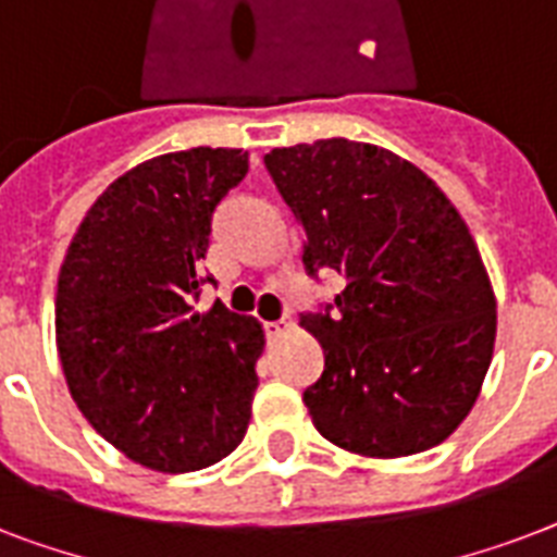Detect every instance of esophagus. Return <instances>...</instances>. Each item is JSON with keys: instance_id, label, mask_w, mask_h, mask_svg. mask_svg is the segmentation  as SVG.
<instances>
[{"instance_id": "obj_1", "label": "esophagus", "mask_w": 557, "mask_h": 557, "mask_svg": "<svg viewBox=\"0 0 557 557\" xmlns=\"http://www.w3.org/2000/svg\"><path fill=\"white\" fill-rule=\"evenodd\" d=\"M292 326H295V321H292V318H280V321H269V323H265V332L277 338V335L288 332V330H292Z\"/></svg>"}]
</instances>
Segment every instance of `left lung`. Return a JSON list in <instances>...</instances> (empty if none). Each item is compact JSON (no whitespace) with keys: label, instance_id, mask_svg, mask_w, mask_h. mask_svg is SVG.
I'll list each match as a JSON object with an SVG mask.
<instances>
[{"label":"left lung","instance_id":"obj_1","mask_svg":"<svg viewBox=\"0 0 557 557\" xmlns=\"http://www.w3.org/2000/svg\"><path fill=\"white\" fill-rule=\"evenodd\" d=\"M304 225L309 274L347 286L300 326L323 347L306 387L314 428L372 459L440 445L471 413L497 335V300L466 219L422 170L349 138L265 156Z\"/></svg>","mask_w":557,"mask_h":557}]
</instances>
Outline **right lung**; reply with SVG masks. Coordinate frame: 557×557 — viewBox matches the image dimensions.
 I'll use <instances>...</instances> for the list:
<instances>
[{
	"instance_id": "add662e5",
	"label": "right lung",
	"mask_w": 557,
	"mask_h": 557,
	"mask_svg": "<svg viewBox=\"0 0 557 557\" xmlns=\"http://www.w3.org/2000/svg\"><path fill=\"white\" fill-rule=\"evenodd\" d=\"M248 152L193 147L126 170L86 210L57 277V352L74 405L124 457L199 471L243 442L265 335L199 312L210 216Z\"/></svg>"
}]
</instances>
